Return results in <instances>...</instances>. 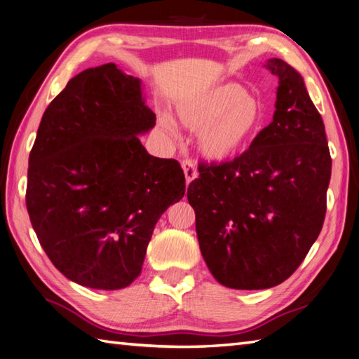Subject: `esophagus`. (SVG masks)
<instances>
[{
  "instance_id": "1",
  "label": "esophagus",
  "mask_w": 359,
  "mask_h": 359,
  "mask_svg": "<svg viewBox=\"0 0 359 359\" xmlns=\"http://www.w3.org/2000/svg\"><path fill=\"white\" fill-rule=\"evenodd\" d=\"M182 168H183V172H185L187 183L189 185V183L197 177L196 165H194V162H191V161H183V162H182Z\"/></svg>"
}]
</instances>
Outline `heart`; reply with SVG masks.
Returning <instances> with one entry per match:
<instances>
[{
  "label": "heart",
  "mask_w": 359,
  "mask_h": 359,
  "mask_svg": "<svg viewBox=\"0 0 359 359\" xmlns=\"http://www.w3.org/2000/svg\"><path fill=\"white\" fill-rule=\"evenodd\" d=\"M179 122L197 131V151L206 162L226 163L237 159L260 137L266 108L258 96L238 82H222L183 95L174 104ZM165 130H172L170 116L161 114Z\"/></svg>",
  "instance_id": "1"
}]
</instances>
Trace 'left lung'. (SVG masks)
<instances>
[{
    "label": "left lung",
    "mask_w": 359,
    "mask_h": 359,
    "mask_svg": "<svg viewBox=\"0 0 359 359\" xmlns=\"http://www.w3.org/2000/svg\"><path fill=\"white\" fill-rule=\"evenodd\" d=\"M272 122L237 159L200 163L188 187L200 252L220 285L269 289L292 275L318 238L332 159L304 79L278 57Z\"/></svg>",
    "instance_id": "obj_1"
}]
</instances>
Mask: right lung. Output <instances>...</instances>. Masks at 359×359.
<instances>
[{
	"mask_svg": "<svg viewBox=\"0 0 359 359\" xmlns=\"http://www.w3.org/2000/svg\"><path fill=\"white\" fill-rule=\"evenodd\" d=\"M154 125L142 81L113 62L72 78L43 114L26 205L47 257L81 286L131 285L157 220L185 194L180 163L140 144Z\"/></svg>",
	"mask_w": 359,
	"mask_h": 359,
	"instance_id": "right-lung-1",
	"label": "right lung"
}]
</instances>
